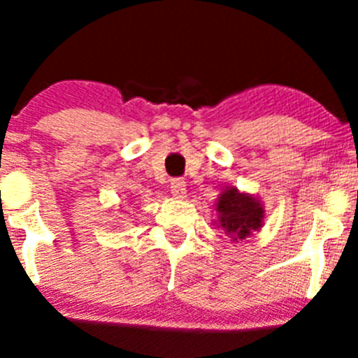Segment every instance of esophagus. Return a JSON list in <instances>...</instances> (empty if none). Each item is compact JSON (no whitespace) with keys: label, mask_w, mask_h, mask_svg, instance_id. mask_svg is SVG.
<instances>
[{"label":"esophagus","mask_w":358,"mask_h":358,"mask_svg":"<svg viewBox=\"0 0 358 358\" xmlns=\"http://www.w3.org/2000/svg\"><path fill=\"white\" fill-rule=\"evenodd\" d=\"M170 192L176 199H185L186 197V182L185 179H172L170 182Z\"/></svg>","instance_id":"1"}]
</instances>
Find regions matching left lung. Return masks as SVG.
Wrapping results in <instances>:
<instances>
[{
	"instance_id": "left-lung-1",
	"label": "left lung",
	"mask_w": 358,
	"mask_h": 358,
	"mask_svg": "<svg viewBox=\"0 0 358 358\" xmlns=\"http://www.w3.org/2000/svg\"><path fill=\"white\" fill-rule=\"evenodd\" d=\"M217 220L215 226L229 236L233 242L245 240L252 231H260L265 220V210L260 199L240 192L235 186L226 188L217 199Z\"/></svg>"
}]
</instances>
